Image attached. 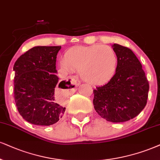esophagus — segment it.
<instances>
[{"mask_svg":"<svg viewBox=\"0 0 160 160\" xmlns=\"http://www.w3.org/2000/svg\"><path fill=\"white\" fill-rule=\"evenodd\" d=\"M70 82L71 84H72V87H71V89H73L75 87H77L78 85V82L77 80V78L75 76H72L70 78Z\"/></svg>","mask_w":160,"mask_h":160,"instance_id":"obj_1","label":"esophagus"}]
</instances>
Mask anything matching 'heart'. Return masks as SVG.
<instances>
[{"instance_id":"1","label":"heart","mask_w":160,"mask_h":160,"mask_svg":"<svg viewBox=\"0 0 160 160\" xmlns=\"http://www.w3.org/2000/svg\"><path fill=\"white\" fill-rule=\"evenodd\" d=\"M116 65L117 58L113 49L100 44L72 49L66 53L62 63L66 70H80L82 79L92 85L109 81Z\"/></svg>"}]
</instances>
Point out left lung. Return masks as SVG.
Returning <instances> with one entry per match:
<instances>
[{
	"mask_svg": "<svg viewBox=\"0 0 160 160\" xmlns=\"http://www.w3.org/2000/svg\"><path fill=\"white\" fill-rule=\"evenodd\" d=\"M117 57L116 73L103 86L93 90V105L102 118L111 122L133 119L145 108L149 83L139 59L131 49L112 45Z\"/></svg>",
	"mask_w": 160,
	"mask_h": 160,
	"instance_id": "1",
	"label": "left lung"
}]
</instances>
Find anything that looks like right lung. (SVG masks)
<instances>
[{
    "mask_svg": "<svg viewBox=\"0 0 160 160\" xmlns=\"http://www.w3.org/2000/svg\"><path fill=\"white\" fill-rule=\"evenodd\" d=\"M61 46H38L15 62L14 97L20 115L29 123L48 126L56 123L66 108L56 103L55 88H70V82H58L56 57Z\"/></svg>",
    "mask_w": 160,
    "mask_h": 160,
    "instance_id": "add662e5",
    "label": "right lung"
}]
</instances>
